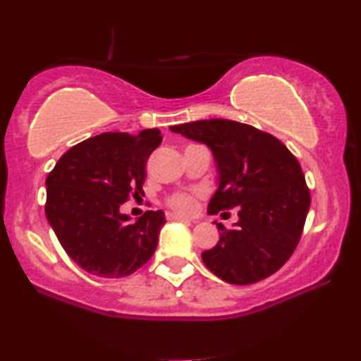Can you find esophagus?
Listing matches in <instances>:
<instances>
[{
  "label": "esophagus",
  "mask_w": 361,
  "mask_h": 361,
  "mask_svg": "<svg viewBox=\"0 0 361 361\" xmlns=\"http://www.w3.org/2000/svg\"><path fill=\"white\" fill-rule=\"evenodd\" d=\"M167 220H182V221H197L194 219H189V216L179 215V214H167Z\"/></svg>",
  "instance_id": "1"
}]
</instances>
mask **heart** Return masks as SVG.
I'll return each instance as SVG.
<instances>
[{
	"mask_svg": "<svg viewBox=\"0 0 361 361\" xmlns=\"http://www.w3.org/2000/svg\"><path fill=\"white\" fill-rule=\"evenodd\" d=\"M167 205L172 210L180 212V214H192L197 209V194L194 192H176L167 197Z\"/></svg>",
	"mask_w": 361,
	"mask_h": 361,
	"instance_id": "1",
	"label": "heart"
}]
</instances>
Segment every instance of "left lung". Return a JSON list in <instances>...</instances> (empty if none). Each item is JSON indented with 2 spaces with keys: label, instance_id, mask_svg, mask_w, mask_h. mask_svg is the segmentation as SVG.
<instances>
[{
  "label": "left lung",
  "instance_id": "1",
  "mask_svg": "<svg viewBox=\"0 0 361 361\" xmlns=\"http://www.w3.org/2000/svg\"><path fill=\"white\" fill-rule=\"evenodd\" d=\"M171 131L214 152L220 177L209 214L238 207L235 226L216 224L219 243L202 253L207 268L236 286L274 274L294 253L310 207L295 156L269 133L221 118L176 125Z\"/></svg>",
  "mask_w": 361,
  "mask_h": 361
}]
</instances>
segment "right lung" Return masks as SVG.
Instances as JSON below:
<instances>
[{
	"instance_id": "add662e5",
	"label": "right lung",
	"mask_w": 361,
	"mask_h": 361,
	"mask_svg": "<svg viewBox=\"0 0 361 361\" xmlns=\"http://www.w3.org/2000/svg\"><path fill=\"white\" fill-rule=\"evenodd\" d=\"M161 141L157 128L102 133L71 147L49 172L46 216L66 253L87 273L123 278L154 255L164 214L147 210L131 221L120 207L142 194L147 159Z\"/></svg>"
}]
</instances>
